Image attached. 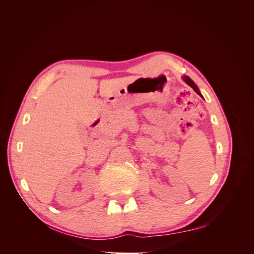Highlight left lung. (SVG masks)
<instances>
[{
    "label": "left lung",
    "instance_id": "1",
    "mask_svg": "<svg viewBox=\"0 0 254 254\" xmlns=\"http://www.w3.org/2000/svg\"><path fill=\"white\" fill-rule=\"evenodd\" d=\"M182 79L184 80V81H186L188 84H189V86L191 88V89H193L195 92H196V93L197 94H199V95H200L201 97H202V95H201V93H200V92H199V90H198V87L196 86V84H195V82L193 81V80H191L190 77H189V76H187V75H184V76H182Z\"/></svg>",
    "mask_w": 254,
    "mask_h": 254
}]
</instances>
